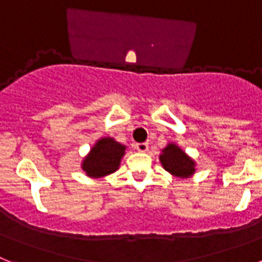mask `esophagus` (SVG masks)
Wrapping results in <instances>:
<instances>
[{"mask_svg":"<svg viewBox=\"0 0 262 262\" xmlns=\"http://www.w3.org/2000/svg\"><path fill=\"white\" fill-rule=\"evenodd\" d=\"M135 148L138 151H146L149 149V144L148 142H138V144L135 145Z\"/></svg>","mask_w":262,"mask_h":262,"instance_id":"esophagus-1","label":"esophagus"}]
</instances>
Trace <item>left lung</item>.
Returning <instances> with one entry per match:
<instances>
[{"label": "left lung", "instance_id": "obj_1", "mask_svg": "<svg viewBox=\"0 0 262 262\" xmlns=\"http://www.w3.org/2000/svg\"><path fill=\"white\" fill-rule=\"evenodd\" d=\"M160 161L166 172L180 177V179H189L195 172V162L180 148L179 145L168 144L162 149L160 155Z\"/></svg>", "mask_w": 262, "mask_h": 262}]
</instances>
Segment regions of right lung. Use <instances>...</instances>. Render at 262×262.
<instances>
[{"mask_svg":"<svg viewBox=\"0 0 262 262\" xmlns=\"http://www.w3.org/2000/svg\"><path fill=\"white\" fill-rule=\"evenodd\" d=\"M126 146L112 137L100 138L83 158L81 168L92 179H101L120 168Z\"/></svg>","mask_w":262,"mask_h":262,"instance_id":"right-lung-1","label":"right lung"}]
</instances>
